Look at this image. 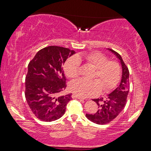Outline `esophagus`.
Listing matches in <instances>:
<instances>
[{
  "label": "esophagus",
  "mask_w": 151,
  "mask_h": 151,
  "mask_svg": "<svg viewBox=\"0 0 151 151\" xmlns=\"http://www.w3.org/2000/svg\"><path fill=\"white\" fill-rule=\"evenodd\" d=\"M72 97L73 99H79V100H85V99L83 98V97L79 96L78 95H76V94H73Z\"/></svg>",
  "instance_id": "esophagus-1"
}]
</instances>
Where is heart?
Segmentation results:
<instances>
[{"mask_svg": "<svg viewBox=\"0 0 151 151\" xmlns=\"http://www.w3.org/2000/svg\"><path fill=\"white\" fill-rule=\"evenodd\" d=\"M81 61L96 69L93 78L88 81L84 79L70 82L69 88L76 95L82 97L96 96L104 91H109L116 85L121 76V67L115 61H108V58L102 53L95 52L89 54L77 55L70 58L65 65L66 76L70 78L78 77L80 75Z\"/></svg>", "mask_w": 151, "mask_h": 151, "instance_id": "b5f03b06", "label": "heart"}]
</instances>
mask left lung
Segmentation results:
<instances>
[{
	"mask_svg": "<svg viewBox=\"0 0 151 151\" xmlns=\"http://www.w3.org/2000/svg\"><path fill=\"white\" fill-rule=\"evenodd\" d=\"M107 50L113 53L119 59L122 68V76L119 85L112 93L104 97L93 99L98 104L99 109L96 112L86 114V118L98 124L109 123L121 113L126 105L129 93V71L127 66L118 52L110 48Z\"/></svg>",
	"mask_w": 151,
	"mask_h": 151,
	"instance_id": "8db88e82",
	"label": "left lung"
}]
</instances>
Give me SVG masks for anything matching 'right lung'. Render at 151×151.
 <instances>
[{
  "mask_svg": "<svg viewBox=\"0 0 151 151\" xmlns=\"http://www.w3.org/2000/svg\"><path fill=\"white\" fill-rule=\"evenodd\" d=\"M75 53L69 48L50 46L40 50L28 65L25 98L38 119L51 122L65 114L72 94L60 95L66 87L63 65Z\"/></svg>",
  "mask_w": 151,
  "mask_h": 151,
  "instance_id": "1",
  "label": "right lung"
}]
</instances>
